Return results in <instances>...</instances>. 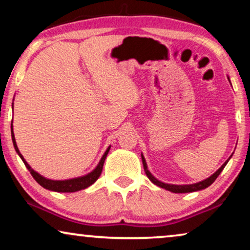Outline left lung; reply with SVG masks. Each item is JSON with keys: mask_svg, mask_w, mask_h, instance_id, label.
Here are the masks:
<instances>
[{"mask_svg": "<svg viewBox=\"0 0 250 250\" xmlns=\"http://www.w3.org/2000/svg\"><path fill=\"white\" fill-rule=\"evenodd\" d=\"M229 78V77H228ZM142 157V164H143V168H145V172L146 174V176L149 177V180L151 181V182L153 184H156V186H158L160 188H163V189L165 190H168L170 191V192H174V193H187V192H194V191H199V190H203V189H206V188H208L210 186L211 183L214 182L215 180L217 179V176L220 175L222 170H223V168L225 166H227V164L229 160H230V158H229L227 162H225L223 165H222L220 168H218L216 172H215L213 175H210L208 179L204 180V181H200V182L198 183H193V184H183V186H176V184H168V183H164L162 182V181L157 180L155 176L152 175L151 173L149 172L148 169V166H146V159L145 157H143V155H141Z\"/></svg>", "mask_w": 250, "mask_h": 250, "instance_id": "obj_1", "label": "left lung"}]
</instances>
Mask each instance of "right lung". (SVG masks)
<instances>
[{"label":"right lung","instance_id":"obj_1","mask_svg":"<svg viewBox=\"0 0 250 250\" xmlns=\"http://www.w3.org/2000/svg\"><path fill=\"white\" fill-rule=\"evenodd\" d=\"M11 136H12V142H13V146H15L17 153H18L20 158L22 159L23 164H25V166L28 168V170L32 174L34 179L37 183L40 184V186H42L44 189H47V190H51V191H56V192H76V191H80V190H83V189H86L90 186H92L95 181L99 179V176L101 175V172H102V168H104V160H105V157H107L109 150H110V146H108V149L105 150V152L104 153V156H102V158L100 159V162H99L98 166L95 167V168L92 170L91 173L86 174V175L84 176H81V177H76V179H70V180H63V181H57V180H50V179H45V177L41 175L37 172H35L32 167L28 165V163L26 162L25 158H23L21 153H20L18 146H17V143H16V139H15V134H13V129H12V126H11Z\"/></svg>","mask_w":250,"mask_h":250}]
</instances>
